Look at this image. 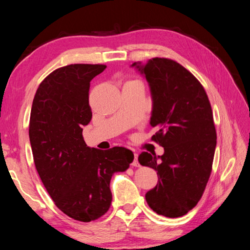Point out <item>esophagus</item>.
<instances>
[{
    "instance_id": "obj_1",
    "label": "esophagus",
    "mask_w": 250,
    "mask_h": 250,
    "mask_svg": "<svg viewBox=\"0 0 250 250\" xmlns=\"http://www.w3.org/2000/svg\"><path fill=\"white\" fill-rule=\"evenodd\" d=\"M132 166H133V167H140L139 160H137V153H134V160H133V162H132Z\"/></svg>"
}]
</instances>
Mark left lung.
<instances>
[{"instance_id": "left-lung-1", "label": "left lung", "mask_w": 250, "mask_h": 250, "mask_svg": "<svg viewBox=\"0 0 250 250\" xmlns=\"http://www.w3.org/2000/svg\"><path fill=\"white\" fill-rule=\"evenodd\" d=\"M150 89L152 140L164 148L162 156L143 151L142 166L156 169L159 182L145 198L158 215L176 218L192 209L208 182L216 149L213 111L204 88L179 63L153 58L134 62Z\"/></svg>"}]
</instances>
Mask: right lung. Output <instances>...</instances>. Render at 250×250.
<instances>
[{
    "label": "right lung",
    "mask_w": 250,
    "mask_h": 250,
    "mask_svg": "<svg viewBox=\"0 0 250 250\" xmlns=\"http://www.w3.org/2000/svg\"><path fill=\"white\" fill-rule=\"evenodd\" d=\"M105 68L70 64L54 71L37 88L30 116V144L42 182L58 208L83 222L108 210L111 176L134 159L125 147L100 150L83 139V128L92 118L90 82Z\"/></svg>",
    "instance_id": "1"
}]
</instances>
